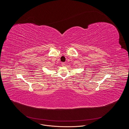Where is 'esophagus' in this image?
Returning <instances> with one entry per match:
<instances>
[{
	"instance_id": "1",
	"label": "esophagus",
	"mask_w": 129,
	"mask_h": 129,
	"mask_svg": "<svg viewBox=\"0 0 129 129\" xmlns=\"http://www.w3.org/2000/svg\"><path fill=\"white\" fill-rule=\"evenodd\" d=\"M61 64L62 66H65V63H62Z\"/></svg>"
}]
</instances>
